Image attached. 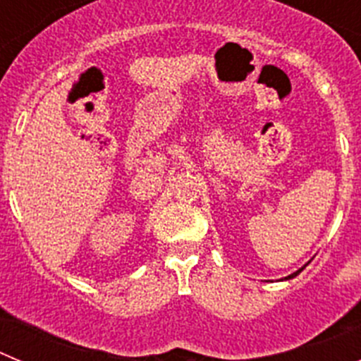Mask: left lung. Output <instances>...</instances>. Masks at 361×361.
Returning <instances> with one entry per match:
<instances>
[{"instance_id":"left-lung-1","label":"left lung","mask_w":361,"mask_h":361,"mask_svg":"<svg viewBox=\"0 0 361 361\" xmlns=\"http://www.w3.org/2000/svg\"><path fill=\"white\" fill-rule=\"evenodd\" d=\"M305 266H307V264H305ZM305 266H304V267H302V269H298V271H296V273H293V275L286 276V280H289V279H295V276H296V275H298V273H302V271H304V269H305Z\"/></svg>"}]
</instances>
